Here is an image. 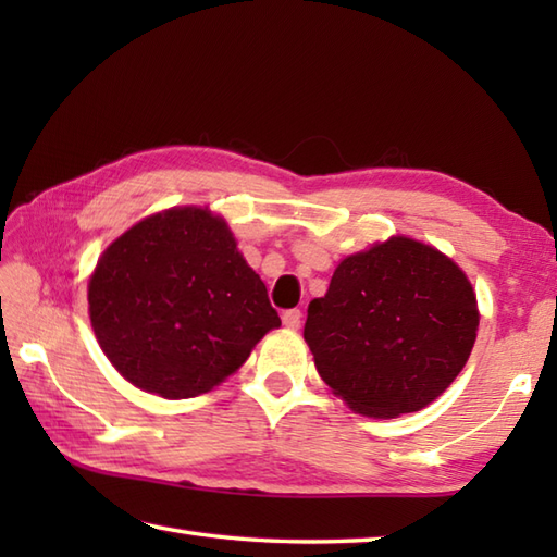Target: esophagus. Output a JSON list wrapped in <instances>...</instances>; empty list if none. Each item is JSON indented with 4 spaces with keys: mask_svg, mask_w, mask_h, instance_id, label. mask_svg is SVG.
I'll use <instances>...</instances> for the list:
<instances>
[{
    "mask_svg": "<svg viewBox=\"0 0 557 557\" xmlns=\"http://www.w3.org/2000/svg\"><path fill=\"white\" fill-rule=\"evenodd\" d=\"M282 323H285L289 330H299L301 327V311L292 309L282 313Z\"/></svg>",
    "mask_w": 557,
    "mask_h": 557,
    "instance_id": "obj_1",
    "label": "esophagus"
}]
</instances>
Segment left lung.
<instances>
[{"label": "left lung", "instance_id": "obj_1", "mask_svg": "<svg viewBox=\"0 0 557 557\" xmlns=\"http://www.w3.org/2000/svg\"><path fill=\"white\" fill-rule=\"evenodd\" d=\"M479 330L471 282L437 248L407 236L347 256L309 304L315 369L357 413L395 419L441 397Z\"/></svg>", "mask_w": 557, "mask_h": 557}]
</instances>
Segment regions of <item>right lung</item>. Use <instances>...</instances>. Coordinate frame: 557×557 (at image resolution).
Wrapping results in <instances>:
<instances>
[{
	"mask_svg": "<svg viewBox=\"0 0 557 557\" xmlns=\"http://www.w3.org/2000/svg\"><path fill=\"white\" fill-rule=\"evenodd\" d=\"M88 311L114 369L164 399L208 393L280 327L263 280L208 208L158 212L112 242Z\"/></svg>",
	"mask_w": 557,
	"mask_h": 557,
	"instance_id": "1",
	"label": "right lung"
}]
</instances>
